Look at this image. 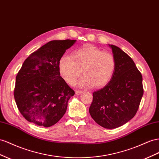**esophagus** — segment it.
<instances>
[{
    "instance_id": "esophagus-1",
    "label": "esophagus",
    "mask_w": 159,
    "mask_h": 159,
    "mask_svg": "<svg viewBox=\"0 0 159 159\" xmlns=\"http://www.w3.org/2000/svg\"><path fill=\"white\" fill-rule=\"evenodd\" d=\"M81 93H83L82 90H76L75 91V93L77 94V95H80V94H81Z\"/></svg>"
}]
</instances>
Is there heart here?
I'll return each instance as SVG.
<instances>
[{
    "label": "heart",
    "mask_w": 159,
    "mask_h": 159,
    "mask_svg": "<svg viewBox=\"0 0 159 159\" xmlns=\"http://www.w3.org/2000/svg\"><path fill=\"white\" fill-rule=\"evenodd\" d=\"M116 67L114 55L91 45L75 50L70 56H64L59 61V71L67 84L73 85L81 72V86L104 87L112 78Z\"/></svg>",
    "instance_id": "b5f03b06"
}]
</instances>
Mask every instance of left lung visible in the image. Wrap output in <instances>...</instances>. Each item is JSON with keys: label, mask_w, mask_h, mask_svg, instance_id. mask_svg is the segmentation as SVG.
<instances>
[{"label": "left lung", "mask_w": 159, "mask_h": 159, "mask_svg": "<svg viewBox=\"0 0 159 159\" xmlns=\"http://www.w3.org/2000/svg\"><path fill=\"white\" fill-rule=\"evenodd\" d=\"M116 67L106 86L93 93L89 111L100 126H121L134 116L143 95V77L132 58L118 47L109 45Z\"/></svg>", "instance_id": "obj_1"}]
</instances>
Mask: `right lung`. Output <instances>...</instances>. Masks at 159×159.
Masks as SVG:
<instances>
[{"label":"right lung","mask_w":159,"mask_h":159,"mask_svg":"<svg viewBox=\"0 0 159 159\" xmlns=\"http://www.w3.org/2000/svg\"><path fill=\"white\" fill-rule=\"evenodd\" d=\"M75 41H51L25 59L16 77L14 97L29 122L50 127L65 114L75 92L60 76L59 61Z\"/></svg>","instance_id":"obj_1"}]
</instances>
